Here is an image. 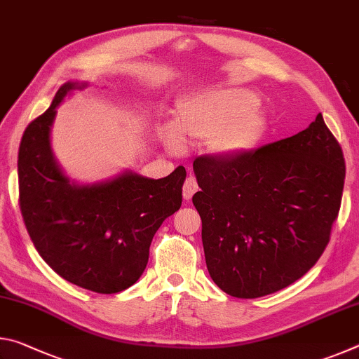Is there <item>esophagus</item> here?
<instances>
[{
    "label": "esophagus",
    "instance_id": "1",
    "mask_svg": "<svg viewBox=\"0 0 359 359\" xmlns=\"http://www.w3.org/2000/svg\"><path fill=\"white\" fill-rule=\"evenodd\" d=\"M198 182L196 177H193V175H188L185 184H184V199H191V196L194 193L198 191Z\"/></svg>",
    "mask_w": 359,
    "mask_h": 359
}]
</instances>
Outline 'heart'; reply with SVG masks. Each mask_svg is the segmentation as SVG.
<instances>
[{
  "mask_svg": "<svg viewBox=\"0 0 359 359\" xmlns=\"http://www.w3.org/2000/svg\"><path fill=\"white\" fill-rule=\"evenodd\" d=\"M257 96L244 88L205 92L185 102L177 128L182 136L191 141L209 142L218 154L236 155L250 147L257 136ZM169 145L180 150L177 133L169 135Z\"/></svg>",
  "mask_w": 359,
  "mask_h": 359,
  "instance_id": "obj_1",
  "label": "heart"
}]
</instances>
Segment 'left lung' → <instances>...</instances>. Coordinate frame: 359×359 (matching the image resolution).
Returning a JSON list of instances; mask_svg holds the SVG:
<instances>
[{
  "mask_svg": "<svg viewBox=\"0 0 359 359\" xmlns=\"http://www.w3.org/2000/svg\"><path fill=\"white\" fill-rule=\"evenodd\" d=\"M193 169L205 264L224 293H276L317 263L345 180L342 147L321 114L294 136L236 155L198 156Z\"/></svg>",
  "mask_w": 359,
  "mask_h": 359,
  "instance_id": "left-lung-1",
  "label": "left lung"
}]
</instances>
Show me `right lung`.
<instances>
[{
    "label": "right lung",
    "instance_id": "1",
    "mask_svg": "<svg viewBox=\"0 0 359 359\" xmlns=\"http://www.w3.org/2000/svg\"><path fill=\"white\" fill-rule=\"evenodd\" d=\"M65 83L47 111L23 133L19 147V205L42 259L65 280L101 294L123 291L149 261L158 228L182 205L185 168L165 179L125 172L95 185H74L50 150L57 106L72 88Z\"/></svg>",
    "mask_w": 359,
    "mask_h": 359
}]
</instances>
